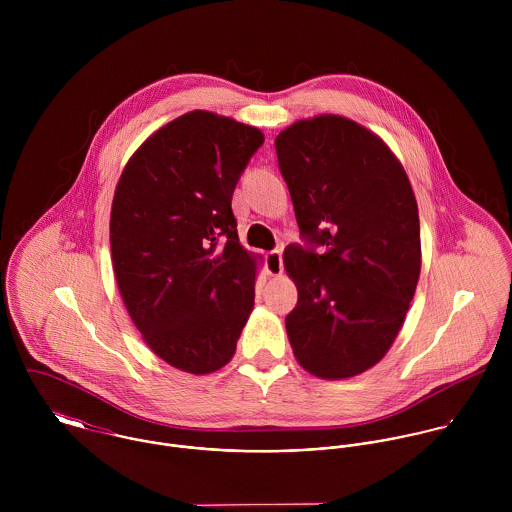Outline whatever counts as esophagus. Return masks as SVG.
Instances as JSON below:
<instances>
[{"instance_id": "1", "label": "esophagus", "mask_w": 512, "mask_h": 512, "mask_svg": "<svg viewBox=\"0 0 512 512\" xmlns=\"http://www.w3.org/2000/svg\"><path fill=\"white\" fill-rule=\"evenodd\" d=\"M266 268H268L270 276H282V272H284L282 250H272L266 254Z\"/></svg>"}]
</instances>
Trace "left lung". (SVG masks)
I'll list each match as a JSON object with an SVG mask.
<instances>
[{"label": "left lung", "mask_w": 512, "mask_h": 512, "mask_svg": "<svg viewBox=\"0 0 512 512\" xmlns=\"http://www.w3.org/2000/svg\"><path fill=\"white\" fill-rule=\"evenodd\" d=\"M276 151L297 226L323 248L284 250L297 288L286 317L295 361L325 380L357 376L388 353L418 286L416 195L392 149L345 116L293 122Z\"/></svg>", "instance_id": "obj_1"}]
</instances>
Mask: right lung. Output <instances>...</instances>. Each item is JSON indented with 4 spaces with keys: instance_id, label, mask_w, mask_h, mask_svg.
Returning <instances> with one entry per match:
<instances>
[{
    "instance_id": "add662e5",
    "label": "right lung",
    "mask_w": 512,
    "mask_h": 512,
    "mask_svg": "<svg viewBox=\"0 0 512 512\" xmlns=\"http://www.w3.org/2000/svg\"><path fill=\"white\" fill-rule=\"evenodd\" d=\"M264 134L207 110L153 132L128 159L112 201V266L147 347L191 374L234 357L254 309L262 256L236 230L232 193Z\"/></svg>"
}]
</instances>
